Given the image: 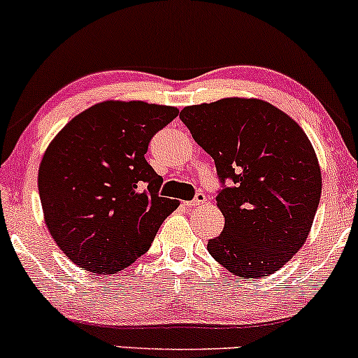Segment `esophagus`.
<instances>
[{
	"label": "esophagus",
	"instance_id": "esophagus-1",
	"mask_svg": "<svg viewBox=\"0 0 358 358\" xmlns=\"http://www.w3.org/2000/svg\"><path fill=\"white\" fill-rule=\"evenodd\" d=\"M204 203H206V194H204V192H198V194L194 196V199H192L191 203H187V206L196 208V206H201V204H204Z\"/></svg>",
	"mask_w": 358,
	"mask_h": 358
}]
</instances>
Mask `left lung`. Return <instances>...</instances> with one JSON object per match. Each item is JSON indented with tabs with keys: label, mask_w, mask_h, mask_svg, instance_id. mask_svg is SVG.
I'll return each instance as SVG.
<instances>
[{
	"label": "left lung",
	"mask_w": 358,
	"mask_h": 358,
	"mask_svg": "<svg viewBox=\"0 0 358 358\" xmlns=\"http://www.w3.org/2000/svg\"><path fill=\"white\" fill-rule=\"evenodd\" d=\"M179 118L215 160L224 216L208 242L213 259L233 275L274 274L298 254L320 204L321 171L298 123L262 99L224 98L194 104Z\"/></svg>",
	"instance_id": "left-lung-1"
}]
</instances>
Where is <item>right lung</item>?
Masks as SVG:
<instances>
[{
	"mask_svg": "<svg viewBox=\"0 0 358 358\" xmlns=\"http://www.w3.org/2000/svg\"><path fill=\"white\" fill-rule=\"evenodd\" d=\"M179 110L103 101L72 118L38 169L43 218L76 266L115 274L143 255L179 203L159 194L162 178L145 160L152 136Z\"/></svg>",
	"mask_w": 358,
	"mask_h": 358,
	"instance_id": "1",
	"label": "right lung"
}]
</instances>
